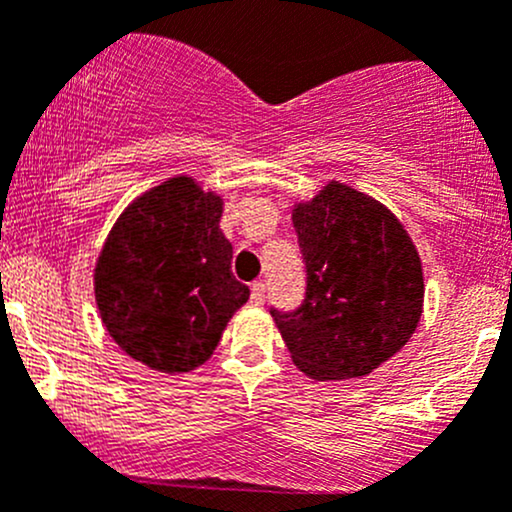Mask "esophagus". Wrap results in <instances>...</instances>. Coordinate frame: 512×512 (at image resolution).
Instances as JSON below:
<instances>
[{
	"label": "esophagus",
	"instance_id": "1",
	"mask_svg": "<svg viewBox=\"0 0 512 512\" xmlns=\"http://www.w3.org/2000/svg\"><path fill=\"white\" fill-rule=\"evenodd\" d=\"M250 299L255 303L265 301V282H255L250 289Z\"/></svg>",
	"mask_w": 512,
	"mask_h": 512
}]
</instances>
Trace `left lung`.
I'll use <instances>...</instances> for the list:
<instances>
[{
	"label": "left lung",
	"mask_w": 512,
	"mask_h": 512,
	"mask_svg": "<svg viewBox=\"0 0 512 512\" xmlns=\"http://www.w3.org/2000/svg\"><path fill=\"white\" fill-rule=\"evenodd\" d=\"M306 294L272 306L296 367L313 379H355L396 355L423 311L420 257L398 218L345 184L296 206Z\"/></svg>",
	"instance_id": "8db88e82"
}]
</instances>
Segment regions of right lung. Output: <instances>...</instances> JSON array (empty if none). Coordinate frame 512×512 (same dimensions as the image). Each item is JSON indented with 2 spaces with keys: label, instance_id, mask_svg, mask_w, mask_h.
I'll list each match as a JSON object with an SVG mask.
<instances>
[{
  "label": "right lung",
  "instance_id": "add662e5",
  "mask_svg": "<svg viewBox=\"0 0 512 512\" xmlns=\"http://www.w3.org/2000/svg\"><path fill=\"white\" fill-rule=\"evenodd\" d=\"M221 211L218 196L174 177L123 211L99 255L101 320L123 352L157 372L204 364L250 296L230 272Z\"/></svg>",
  "mask_w": 512,
  "mask_h": 512
}]
</instances>
